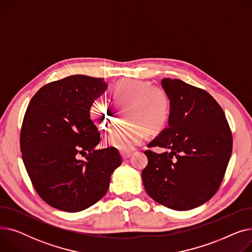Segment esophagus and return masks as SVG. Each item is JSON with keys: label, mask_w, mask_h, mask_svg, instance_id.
<instances>
[{"label": "esophagus", "mask_w": 252, "mask_h": 252, "mask_svg": "<svg viewBox=\"0 0 252 252\" xmlns=\"http://www.w3.org/2000/svg\"><path fill=\"white\" fill-rule=\"evenodd\" d=\"M121 154H122V157L124 158V159H126V158H128L130 156V152L128 151H121Z\"/></svg>", "instance_id": "obj_1"}]
</instances>
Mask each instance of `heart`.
Returning a JSON list of instances; mask_svg holds the SVG:
<instances>
[{"mask_svg": "<svg viewBox=\"0 0 252 252\" xmlns=\"http://www.w3.org/2000/svg\"><path fill=\"white\" fill-rule=\"evenodd\" d=\"M110 97L118 108L126 109V126L116 127L106 138L110 147L128 151L141 144L145 135H157L167 126L171 116V101L167 92L150 82L122 79L110 88ZM91 121L101 130L115 124L116 112L106 101H94L90 106Z\"/></svg>", "mask_w": 252, "mask_h": 252, "instance_id": "obj_1", "label": "heart"}]
</instances>
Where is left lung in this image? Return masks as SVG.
<instances>
[{"mask_svg":"<svg viewBox=\"0 0 252 252\" xmlns=\"http://www.w3.org/2000/svg\"><path fill=\"white\" fill-rule=\"evenodd\" d=\"M171 101L168 126L144 153V188L156 202L175 210H189L208 201L219 190L233 148L232 133L219 103L202 89L181 79L163 78Z\"/></svg>","mask_w":252,"mask_h":252,"instance_id":"1","label":"left lung"}]
</instances>
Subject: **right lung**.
Returning a JSON list of instances; mask_svg holds the SVG:
<instances>
[{
	"label": "right lung",
	"instance_id": "right-lung-1",
	"mask_svg": "<svg viewBox=\"0 0 252 252\" xmlns=\"http://www.w3.org/2000/svg\"><path fill=\"white\" fill-rule=\"evenodd\" d=\"M105 90L104 78L67 76L39 89L25 111L22 160L36 193L52 207L77 213L95 204L122 164L116 148L95 149L100 134L89 109Z\"/></svg>",
	"mask_w": 252,
	"mask_h": 252
}]
</instances>
